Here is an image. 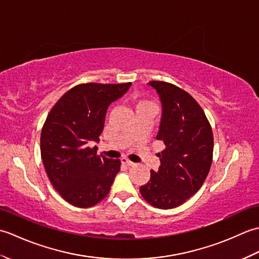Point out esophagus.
<instances>
[{
	"instance_id": "34e87169",
	"label": "esophagus",
	"mask_w": 259,
	"mask_h": 259,
	"mask_svg": "<svg viewBox=\"0 0 259 259\" xmlns=\"http://www.w3.org/2000/svg\"><path fill=\"white\" fill-rule=\"evenodd\" d=\"M121 162H122L123 164H125V166H128V167H133V166H135V163L133 162V161H130L128 158H125V157H123V158H121Z\"/></svg>"
}]
</instances>
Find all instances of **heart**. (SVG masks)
<instances>
[{
    "mask_svg": "<svg viewBox=\"0 0 259 259\" xmlns=\"http://www.w3.org/2000/svg\"><path fill=\"white\" fill-rule=\"evenodd\" d=\"M146 106H152V104L149 101H138L136 102V109L141 108V107H146Z\"/></svg>",
    "mask_w": 259,
    "mask_h": 259,
    "instance_id": "obj_1",
    "label": "heart"
}]
</instances>
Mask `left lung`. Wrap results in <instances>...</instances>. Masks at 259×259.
Segmentation results:
<instances>
[{"instance_id": "1", "label": "left lung", "mask_w": 259, "mask_h": 259, "mask_svg": "<svg viewBox=\"0 0 259 259\" xmlns=\"http://www.w3.org/2000/svg\"><path fill=\"white\" fill-rule=\"evenodd\" d=\"M160 99L162 113L156 138L163 141L160 167L140 187L141 196L159 209L178 207L200 189L212 161L211 126L199 104L180 88L149 82Z\"/></svg>"}]
</instances>
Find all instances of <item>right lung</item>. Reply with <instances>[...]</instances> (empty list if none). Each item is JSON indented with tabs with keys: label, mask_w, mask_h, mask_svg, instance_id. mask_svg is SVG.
Here are the masks:
<instances>
[{
	"label": "right lung",
	"mask_w": 259,
	"mask_h": 259,
	"mask_svg": "<svg viewBox=\"0 0 259 259\" xmlns=\"http://www.w3.org/2000/svg\"><path fill=\"white\" fill-rule=\"evenodd\" d=\"M131 83L79 84L54 104L42 128L41 157L49 179L64 200L80 208L106 198L120 170L119 159L97 155L108 107Z\"/></svg>",
	"instance_id": "1"
}]
</instances>
